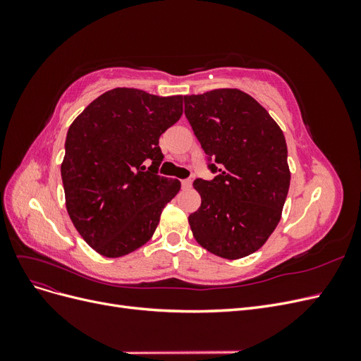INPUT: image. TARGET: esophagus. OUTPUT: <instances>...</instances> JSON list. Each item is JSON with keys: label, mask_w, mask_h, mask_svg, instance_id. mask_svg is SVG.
<instances>
[{"label": "esophagus", "mask_w": 361, "mask_h": 361, "mask_svg": "<svg viewBox=\"0 0 361 361\" xmlns=\"http://www.w3.org/2000/svg\"><path fill=\"white\" fill-rule=\"evenodd\" d=\"M180 182H182V188H183V190H190V188H191V185H192L191 179H183V180H180Z\"/></svg>", "instance_id": "34e87169"}]
</instances>
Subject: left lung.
Masks as SVG:
<instances>
[{
  "mask_svg": "<svg viewBox=\"0 0 361 361\" xmlns=\"http://www.w3.org/2000/svg\"><path fill=\"white\" fill-rule=\"evenodd\" d=\"M185 116L206 154L212 180L195 179L202 197L188 221L203 248L241 259L267 243L289 191L286 140L250 94L218 89L183 96Z\"/></svg>",
  "mask_w": 361,
  "mask_h": 361,
  "instance_id": "obj_1",
  "label": "left lung"
}]
</instances>
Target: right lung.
Here are the masks:
<instances>
[{
  "label": "right lung",
  "instance_id": "obj_1",
  "mask_svg": "<svg viewBox=\"0 0 361 361\" xmlns=\"http://www.w3.org/2000/svg\"><path fill=\"white\" fill-rule=\"evenodd\" d=\"M182 102L183 96L118 87L71 125L61 164L68 214L99 255L120 257L145 245L164 206L179 192L178 179L158 174L164 159L158 143L180 118Z\"/></svg>",
  "mask_w": 361,
  "mask_h": 361
}]
</instances>
